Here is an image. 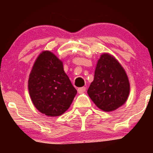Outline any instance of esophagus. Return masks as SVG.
<instances>
[{
    "mask_svg": "<svg viewBox=\"0 0 153 153\" xmlns=\"http://www.w3.org/2000/svg\"><path fill=\"white\" fill-rule=\"evenodd\" d=\"M85 90H86V88H85V87L78 88V92L79 93V94H82V93L85 92Z\"/></svg>",
    "mask_w": 153,
    "mask_h": 153,
    "instance_id": "1",
    "label": "esophagus"
}]
</instances>
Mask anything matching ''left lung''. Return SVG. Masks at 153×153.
I'll list each match as a JSON object with an SVG mask.
<instances>
[{
	"label": "left lung",
	"mask_w": 153,
	"mask_h": 153,
	"mask_svg": "<svg viewBox=\"0 0 153 153\" xmlns=\"http://www.w3.org/2000/svg\"><path fill=\"white\" fill-rule=\"evenodd\" d=\"M129 94V82L124 68L113 56L101 54L88 94L100 109L111 111L122 106Z\"/></svg>",
	"instance_id": "1"
}]
</instances>
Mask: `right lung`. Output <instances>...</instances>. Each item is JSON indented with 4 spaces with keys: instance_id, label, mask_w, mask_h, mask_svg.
Instances as JSON below:
<instances>
[{
    "instance_id": "1",
    "label": "right lung",
    "mask_w": 153,
    "mask_h": 153,
    "mask_svg": "<svg viewBox=\"0 0 153 153\" xmlns=\"http://www.w3.org/2000/svg\"><path fill=\"white\" fill-rule=\"evenodd\" d=\"M28 86L34 106L50 117L62 114L77 94L65 73L62 61L49 51L39 55L29 75Z\"/></svg>"
}]
</instances>
